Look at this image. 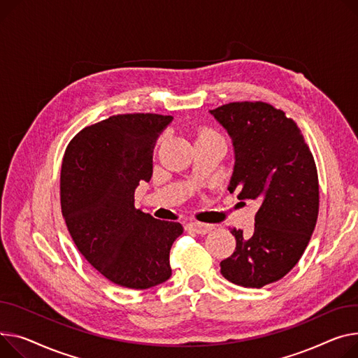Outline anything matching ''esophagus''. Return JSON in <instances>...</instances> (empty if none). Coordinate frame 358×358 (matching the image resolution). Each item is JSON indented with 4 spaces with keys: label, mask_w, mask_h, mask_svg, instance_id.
Wrapping results in <instances>:
<instances>
[{
    "label": "esophagus",
    "mask_w": 358,
    "mask_h": 358,
    "mask_svg": "<svg viewBox=\"0 0 358 358\" xmlns=\"http://www.w3.org/2000/svg\"><path fill=\"white\" fill-rule=\"evenodd\" d=\"M187 229L194 231V233H197V234H207V233H210V231L214 229V226H213V224L196 223V222H194V223H188V224H187Z\"/></svg>",
    "instance_id": "1"
}]
</instances>
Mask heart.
Here are the masks:
<instances>
[{
    "mask_svg": "<svg viewBox=\"0 0 358 358\" xmlns=\"http://www.w3.org/2000/svg\"><path fill=\"white\" fill-rule=\"evenodd\" d=\"M203 134H210V132H203ZM203 134H201V135H203Z\"/></svg>",
    "mask_w": 358,
    "mask_h": 358,
    "instance_id": "heart-1",
    "label": "heart"
}]
</instances>
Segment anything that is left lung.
I'll use <instances>...</instances> for the list:
<instances>
[{"mask_svg": "<svg viewBox=\"0 0 358 358\" xmlns=\"http://www.w3.org/2000/svg\"><path fill=\"white\" fill-rule=\"evenodd\" d=\"M210 113L233 141L229 192L259 204L252 236L230 229L236 249L220 272L239 287L262 288L287 275L311 239L320 208L317 165L296 124L269 103L231 102Z\"/></svg>", "mask_w": 358, "mask_h": 358, "instance_id": "1", "label": "left lung"}]
</instances>
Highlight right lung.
I'll use <instances>...</instances> for the list:
<instances>
[{
    "mask_svg": "<svg viewBox=\"0 0 358 358\" xmlns=\"http://www.w3.org/2000/svg\"><path fill=\"white\" fill-rule=\"evenodd\" d=\"M170 115L125 113L86 127L66 148L60 203L69 233L106 279L148 289L171 276L170 250L182 226L136 210L135 188L152 176L157 138Z\"/></svg>",
    "mask_w": 358,
    "mask_h": 358,
    "instance_id": "add662e5",
    "label": "right lung"
}]
</instances>
